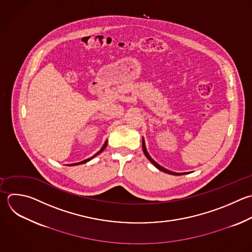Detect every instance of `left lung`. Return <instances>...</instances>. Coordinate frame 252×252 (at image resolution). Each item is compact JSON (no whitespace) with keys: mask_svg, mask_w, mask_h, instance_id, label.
Segmentation results:
<instances>
[{"mask_svg":"<svg viewBox=\"0 0 252 252\" xmlns=\"http://www.w3.org/2000/svg\"><path fill=\"white\" fill-rule=\"evenodd\" d=\"M142 147H143V152H144V154H145V156L149 158V160L157 167V168H158L159 170H161V171H163V172H166V173H168V174H173V175H181V174H185V172L184 173H177V172H173V171H170V170H167V169H165L164 167H162V166H160L158 163H157L151 157H150V155L148 154V152H147V149H146V146H145V141H144V139L142 140Z\"/></svg>","mask_w":252,"mask_h":252,"instance_id":"left-lung-1","label":"left lung"}]
</instances>
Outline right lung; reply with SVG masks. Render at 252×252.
I'll return each instance as SVG.
<instances>
[{
	"instance_id": "add662e5",
	"label": "right lung",
	"mask_w": 252,
	"mask_h": 252,
	"mask_svg": "<svg viewBox=\"0 0 252 252\" xmlns=\"http://www.w3.org/2000/svg\"><path fill=\"white\" fill-rule=\"evenodd\" d=\"M106 146H107V141H106V142H105V143H104V145H103V146H102V148H101V149H100V151H98V152H97V153H96V154H95V155H94V156H93V157H92V158H87V159H85V160H83V161H80V162H76V163H72V164H69V165H77V164H81V163H85V162H87V161H89V160H91V159H92V158H94V157H95V156H97V155H98V154H100V153H101V152H102V151H103V150H104V149H105V148H106Z\"/></svg>"
}]
</instances>
